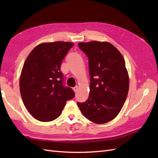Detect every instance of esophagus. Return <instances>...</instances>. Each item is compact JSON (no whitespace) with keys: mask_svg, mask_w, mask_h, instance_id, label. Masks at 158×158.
<instances>
[{"mask_svg":"<svg viewBox=\"0 0 158 158\" xmlns=\"http://www.w3.org/2000/svg\"><path fill=\"white\" fill-rule=\"evenodd\" d=\"M78 89V86H75L74 88H73V90L74 91V92H76Z\"/></svg>","mask_w":158,"mask_h":158,"instance_id":"esophagus-1","label":"esophagus"}]
</instances>
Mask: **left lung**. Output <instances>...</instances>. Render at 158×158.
<instances>
[{"label":"left lung","instance_id":"left-lung-1","mask_svg":"<svg viewBox=\"0 0 158 158\" xmlns=\"http://www.w3.org/2000/svg\"><path fill=\"white\" fill-rule=\"evenodd\" d=\"M88 57L89 95L78 102L83 115L94 123H108L117 117L127 99L129 78L125 62L115 47L108 42L79 43Z\"/></svg>","mask_w":158,"mask_h":158}]
</instances>
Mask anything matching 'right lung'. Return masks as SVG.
Listing matches in <instances>:
<instances>
[{"mask_svg":"<svg viewBox=\"0 0 158 158\" xmlns=\"http://www.w3.org/2000/svg\"><path fill=\"white\" fill-rule=\"evenodd\" d=\"M74 44L44 43L36 46L23 64L20 89L23 104L37 120L49 122L59 117L66 102L73 99V89L63 84L60 65Z\"/></svg>","mask_w":158,"mask_h":158,"instance_id":"obj_1","label":"right lung"}]
</instances>
